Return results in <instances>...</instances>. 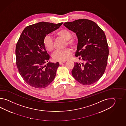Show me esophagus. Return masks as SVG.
I'll use <instances>...</instances> for the list:
<instances>
[{
	"label": "esophagus",
	"mask_w": 126,
	"mask_h": 126,
	"mask_svg": "<svg viewBox=\"0 0 126 126\" xmlns=\"http://www.w3.org/2000/svg\"><path fill=\"white\" fill-rule=\"evenodd\" d=\"M65 62L64 61H63V62H59V63L60 65H62V64H63V63H64Z\"/></svg>",
	"instance_id": "esophagus-1"
}]
</instances>
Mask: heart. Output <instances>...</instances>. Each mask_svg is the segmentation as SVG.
Here are the masks:
<instances>
[{"label":"heart","mask_w":126,"mask_h":126,"mask_svg":"<svg viewBox=\"0 0 126 126\" xmlns=\"http://www.w3.org/2000/svg\"><path fill=\"white\" fill-rule=\"evenodd\" d=\"M56 35L59 37L67 40L68 45L73 47L76 45V41L73 39H70L72 34L69 31L66 29H61L56 32ZM43 45L46 50L51 51L54 48V40L51 35H46L43 39ZM72 51L69 48H65L62 50H57L52 54V58L55 61L63 62L66 61L70 58Z\"/></svg>","instance_id":"1"}]
</instances>
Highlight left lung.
<instances>
[{
  "instance_id": "obj_1",
  "label": "left lung",
  "mask_w": 126,
  "mask_h": 126,
  "mask_svg": "<svg viewBox=\"0 0 126 126\" xmlns=\"http://www.w3.org/2000/svg\"><path fill=\"white\" fill-rule=\"evenodd\" d=\"M76 33L78 39L75 56L82 63H74L73 77L80 84L90 85L96 82L104 74L109 54L104 31L94 21L80 19L63 24Z\"/></svg>"
}]
</instances>
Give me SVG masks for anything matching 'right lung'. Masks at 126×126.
<instances>
[{"label":"right lung","instance_id":"add662e5","mask_svg":"<svg viewBox=\"0 0 126 126\" xmlns=\"http://www.w3.org/2000/svg\"><path fill=\"white\" fill-rule=\"evenodd\" d=\"M63 23L54 24L41 21L26 27L16 47V67L25 81L32 87L44 88L54 80L59 66L50 62L43 45L46 35L59 28Z\"/></svg>","mask_w":126,"mask_h":126}]
</instances>
